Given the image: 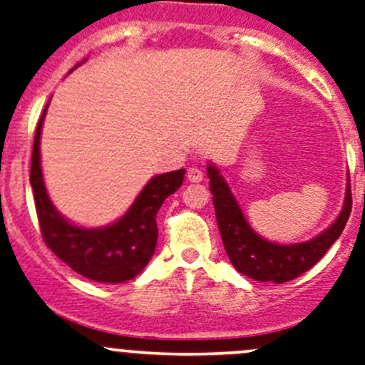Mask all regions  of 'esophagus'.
I'll return each instance as SVG.
<instances>
[{"mask_svg":"<svg viewBox=\"0 0 365 365\" xmlns=\"http://www.w3.org/2000/svg\"><path fill=\"white\" fill-rule=\"evenodd\" d=\"M202 171L199 170V168H195V166H192V168H189V170H187V180H189V182H201L202 180Z\"/></svg>","mask_w":365,"mask_h":365,"instance_id":"obj_1","label":"esophagus"}]
</instances>
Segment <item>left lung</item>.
Masks as SVG:
<instances>
[{"label": "left lung", "instance_id": "obj_1", "mask_svg": "<svg viewBox=\"0 0 365 365\" xmlns=\"http://www.w3.org/2000/svg\"><path fill=\"white\" fill-rule=\"evenodd\" d=\"M208 178L210 190L213 194L218 231H220L229 260L241 274L257 282L285 283L306 273L341 236L351 212V189L350 176H348L344 205L334 224L304 243L278 245L264 240L253 231L229 189L227 182L213 164H208Z\"/></svg>", "mask_w": 365, "mask_h": 365}]
</instances>
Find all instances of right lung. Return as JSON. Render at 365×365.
<instances>
[{"label":"right lung","instance_id":"obj_1","mask_svg":"<svg viewBox=\"0 0 365 365\" xmlns=\"http://www.w3.org/2000/svg\"><path fill=\"white\" fill-rule=\"evenodd\" d=\"M47 106L34 133L29 178L45 245L73 271L94 282L122 283L133 279L155 252V215L168 195L182 187L185 170L153 176L131 208L106 227L87 229L71 224L52 205L41 175L40 136Z\"/></svg>","mask_w":365,"mask_h":365}]
</instances>
